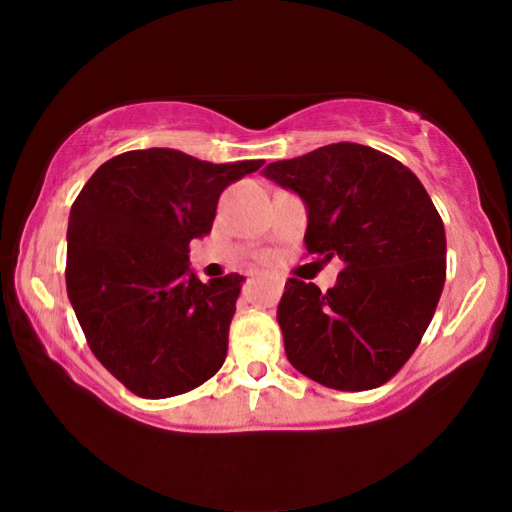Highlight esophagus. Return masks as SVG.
Instances as JSON below:
<instances>
[{
    "instance_id": "34e87169",
    "label": "esophagus",
    "mask_w": 512,
    "mask_h": 512,
    "mask_svg": "<svg viewBox=\"0 0 512 512\" xmlns=\"http://www.w3.org/2000/svg\"><path fill=\"white\" fill-rule=\"evenodd\" d=\"M266 280L271 282L275 289H284V277H280V275H266Z\"/></svg>"
}]
</instances>
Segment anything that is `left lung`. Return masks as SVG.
Segmentation results:
<instances>
[{"label": "left lung", "mask_w": 512, "mask_h": 512, "mask_svg": "<svg viewBox=\"0 0 512 512\" xmlns=\"http://www.w3.org/2000/svg\"><path fill=\"white\" fill-rule=\"evenodd\" d=\"M307 205L305 246L343 271L325 293L291 277L277 307L284 350L336 391L386 384L418 348L445 287V225L411 169L339 142L262 171Z\"/></svg>", "instance_id": "8db88e82"}]
</instances>
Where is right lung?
Segmentation results:
<instances>
[{"label":"right lung","mask_w":512,"mask_h":512,"mask_svg":"<svg viewBox=\"0 0 512 512\" xmlns=\"http://www.w3.org/2000/svg\"><path fill=\"white\" fill-rule=\"evenodd\" d=\"M262 164L128 151L103 162L76 196L67 296L94 357L131 393H187L223 366L246 277L201 282L189 268V241L212 230L223 189Z\"/></svg>","instance_id":"right-lung-1"}]
</instances>
